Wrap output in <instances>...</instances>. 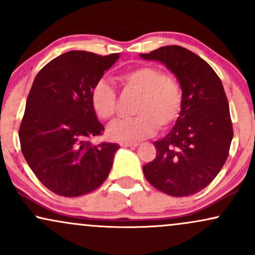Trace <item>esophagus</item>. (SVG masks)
Here are the masks:
<instances>
[{"instance_id": "esophagus-1", "label": "esophagus", "mask_w": 255, "mask_h": 255, "mask_svg": "<svg viewBox=\"0 0 255 255\" xmlns=\"http://www.w3.org/2000/svg\"><path fill=\"white\" fill-rule=\"evenodd\" d=\"M137 145V142H120V146L122 147H136Z\"/></svg>"}]
</instances>
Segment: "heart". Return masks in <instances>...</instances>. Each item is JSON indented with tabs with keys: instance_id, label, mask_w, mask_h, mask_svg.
Segmentation results:
<instances>
[{
	"instance_id": "1",
	"label": "heart",
	"mask_w": 255,
	"mask_h": 255,
	"mask_svg": "<svg viewBox=\"0 0 255 255\" xmlns=\"http://www.w3.org/2000/svg\"><path fill=\"white\" fill-rule=\"evenodd\" d=\"M125 87L140 93L134 113L137 115L120 119L108 127L111 139L136 141L151 135L157 125L160 129L177 121L183 105V91L177 79L166 75L158 67L142 66L121 75ZM116 92L105 80H99L91 91V104L102 120H110L116 111Z\"/></svg>"
}]
</instances>
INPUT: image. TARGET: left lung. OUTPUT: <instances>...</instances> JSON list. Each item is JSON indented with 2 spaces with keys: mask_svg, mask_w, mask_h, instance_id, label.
I'll use <instances>...</instances> for the list:
<instances>
[{
  "mask_svg": "<svg viewBox=\"0 0 255 255\" xmlns=\"http://www.w3.org/2000/svg\"><path fill=\"white\" fill-rule=\"evenodd\" d=\"M140 56L165 64L183 91L176 124L154 141L157 156L142 166L144 175L165 194L193 195L212 182L229 156L234 131L223 84L206 61L182 46H162Z\"/></svg>",
  "mask_w": 255,
  "mask_h": 255,
  "instance_id": "obj_1",
  "label": "left lung"
}]
</instances>
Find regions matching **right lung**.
<instances>
[{"label": "right lung", "mask_w": 255, "mask_h": 255, "mask_svg": "<svg viewBox=\"0 0 255 255\" xmlns=\"http://www.w3.org/2000/svg\"><path fill=\"white\" fill-rule=\"evenodd\" d=\"M119 57L68 51L45 64L32 84L20 145L38 180L55 194L85 195L109 175L120 146L90 142L104 130L91 104V91Z\"/></svg>", "instance_id": "obj_1"}]
</instances>
